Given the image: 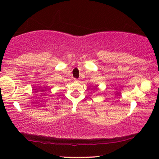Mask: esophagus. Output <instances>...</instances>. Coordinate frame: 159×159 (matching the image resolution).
I'll return each instance as SVG.
<instances>
[{
  "instance_id": "1",
  "label": "esophagus",
  "mask_w": 159,
  "mask_h": 159,
  "mask_svg": "<svg viewBox=\"0 0 159 159\" xmlns=\"http://www.w3.org/2000/svg\"><path fill=\"white\" fill-rule=\"evenodd\" d=\"M75 81L76 82H79L80 80H77V79H75Z\"/></svg>"
}]
</instances>
